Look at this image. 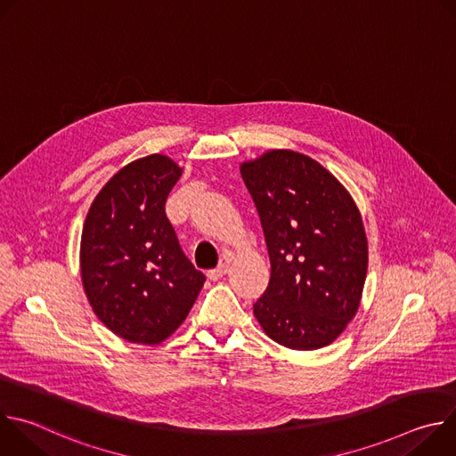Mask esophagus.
Segmentation results:
<instances>
[{"label":"esophagus","mask_w":456,"mask_h":456,"mask_svg":"<svg viewBox=\"0 0 456 456\" xmlns=\"http://www.w3.org/2000/svg\"><path fill=\"white\" fill-rule=\"evenodd\" d=\"M229 264H231L229 256H224V257L220 259L218 267H216V269H211V271L208 273V276H209L211 280H220L222 276H225V274H227V271H229Z\"/></svg>","instance_id":"esophagus-1"}]
</instances>
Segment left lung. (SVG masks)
<instances>
[{
	"label": "left lung",
	"instance_id": "1",
	"mask_svg": "<svg viewBox=\"0 0 456 456\" xmlns=\"http://www.w3.org/2000/svg\"><path fill=\"white\" fill-rule=\"evenodd\" d=\"M240 171L271 257L269 287L254 303L257 322L292 350L330 345L359 308L368 269L354 199L330 171L290 150L267 151Z\"/></svg>",
	"mask_w": 456,
	"mask_h": 456
}]
</instances>
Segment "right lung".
<instances>
[{
  "label": "right lung",
  "mask_w": 456,
  "mask_h": 456,
  "mask_svg": "<svg viewBox=\"0 0 456 456\" xmlns=\"http://www.w3.org/2000/svg\"><path fill=\"white\" fill-rule=\"evenodd\" d=\"M182 167L166 155L124 166L95 197L81 236V278L95 315L115 336L167 339L197 301L206 276L183 254L166 216Z\"/></svg>",
  "instance_id": "obj_1"
}]
</instances>
